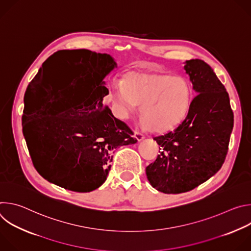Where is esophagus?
I'll return each instance as SVG.
<instances>
[{"mask_svg":"<svg viewBox=\"0 0 251 251\" xmlns=\"http://www.w3.org/2000/svg\"><path fill=\"white\" fill-rule=\"evenodd\" d=\"M134 137L137 139V141H142L143 139H144L145 138V136L144 135H143L141 132H139V131H135L134 132Z\"/></svg>","mask_w":251,"mask_h":251,"instance_id":"obj_1","label":"esophagus"}]
</instances>
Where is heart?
Masks as SVG:
<instances>
[{
    "instance_id": "1",
    "label": "heart",
    "mask_w": 251,
    "mask_h": 251,
    "mask_svg": "<svg viewBox=\"0 0 251 251\" xmlns=\"http://www.w3.org/2000/svg\"><path fill=\"white\" fill-rule=\"evenodd\" d=\"M111 99L120 118H128L141 106L143 125L162 132L185 119L192 104L193 88L180 75L132 71L125 75L123 83L113 85Z\"/></svg>"
}]
</instances>
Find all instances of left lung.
<instances>
[{
	"label": "left lung",
	"mask_w": 251,
	"mask_h": 251,
	"mask_svg": "<svg viewBox=\"0 0 251 251\" xmlns=\"http://www.w3.org/2000/svg\"><path fill=\"white\" fill-rule=\"evenodd\" d=\"M184 68L198 94L182 123L154 137L160 154L146 168L152 187L165 194L189 192L218 173L233 128L228 93L212 68L201 59L186 60Z\"/></svg>",
	"instance_id": "1"
}]
</instances>
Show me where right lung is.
I'll use <instances>...</instances> for the list:
<instances>
[{
    "instance_id": "right-lung-1",
    "label": "right lung",
    "mask_w": 251,
    "mask_h": 251,
    "mask_svg": "<svg viewBox=\"0 0 251 251\" xmlns=\"http://www.w3.org/2000/svg\"><path fill=\"white\" fill-rule=\"evenodd\" d=\"M107 53L58 50L26 91L34 109L24 110V136L38 173L65 190L88 193L107 178L114 149L135 144L132 130L115 118L103 98V79L116 67Z\"/></svg>"
}]
</instances>
